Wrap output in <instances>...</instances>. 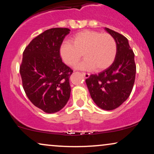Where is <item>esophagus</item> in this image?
I'll use <instances>...</instances> for the list:
<instances>
[{
  "mask_svg": "<svg viewBox=\"0 0 154 154\" xmlns=\"http://www.w3.org/2000/svg\"><path fill=\"white\" fill-rule=\"evenodd\" d=\"M82 74L83 75V76L85 78V79H88L89 77H90V73H85V72H82Z\"/></svg>",
  "mask_w": 154,
  "mask_h": 154,
  "instance_id": "esophagus-1",
  "label": "esophagus"
}]
</instances>
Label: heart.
<instances>
[{
	"label": "heart",
	"instance_id": "heart-1",
	"mask_svg": "<svg viewBox=\"0 0 154 154\" xmlns=\"http://www.w3.org/2000/svg\"><path fill=\"white\" fill-rule=\"evenodd\" d=\"M70 41L62 44L60 54L69 66L79 62L83 54L85 59L75 66L79 69L104 70L113 63L117 55V43L108 33L84 30L75 34Z\"/></svg>",
	"mask_w": 154,
	"mask_h": 154
}]
</instances>
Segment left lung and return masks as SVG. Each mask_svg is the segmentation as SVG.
<instances>
[{
  "label": "left lung",
  "instance_id": "8db88e82",
  "mask_svg": "<svg viewBox=\"0 0 154 154\" xmlns=\"http://www.w3.org/2000/svg\"><path fill=\"white\" fill-rule=\"evenodd\" d=\"M117 43V55L113 63L99 74L85 80L91 97L99 108L111 110L117 108L130 96L135 82L136 66L135 55L128 41L119 32L105 28Z\"/></svg>",
  "mask_w": 154,
  "mask_h": 154
}]
</instances>
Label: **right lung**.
Returning a JSON list of instances; mask_svg holds the SVG:
<instances>
[{"label":"right lung","instance_id":"obj_1","mask_svg":"<svg viewBox=\"0 0 154 154\" xmlns=\"http://www.w3.org/2000/svg\"><path fill=\"white\" fill-rule=\"evenodd\" d=\"M69 32V28L48 29L33 39L23 53L19 72L23 90L32 104L46 113L58 112L70 97L73 70L60 55Z\"/></svg>","mask_w":154,"mask_h":154}]
</instances>
